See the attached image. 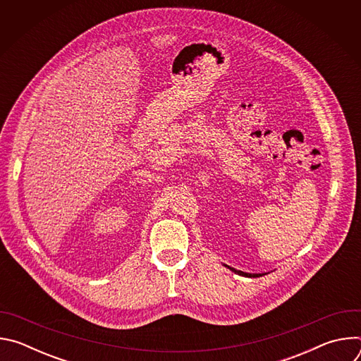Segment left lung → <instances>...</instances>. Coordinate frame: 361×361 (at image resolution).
<instances>
[{
	"instance_id": "left-lung-1",
	"label": "left lung",
	"mask_w": 361,
	"mask_h": 361,
	"mask_svg": "<svg viewBox=\"0 0 361 361\" xmlns=\"http://www.w3.org/2000/svg\"><path fill=\"white\" fill-rule=\"evenodd\" d=\"M226 266V264H224ZM227 269H230L231 271H234L235 274H238V276H244V277H260V276H264V274H251V273H244V271H240V270H235V269H233V267H230V266H226Z\"/></svg>"
}]
</instances>
